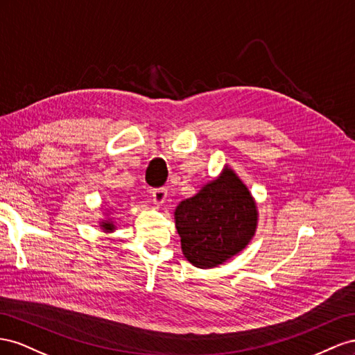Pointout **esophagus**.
Here are the masks:
<instances>
[{"label":"esophagus","mask_w":355,"mask_h":355,"mask_svg":"<svg viewBox=\"0 0 355 355\" xmlns=\"http://www.w3.org/2000/svg\"><path fill=\"white\" fill-rule=\"evenodd\" d=\"M151 196H153L155 204L157 207H160L162 204H165V200L168 198V191H166V189H156L151 191Z\"/></svg>","instance_id":"obj_1"}]
</instances>
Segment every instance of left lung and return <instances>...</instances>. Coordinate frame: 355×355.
Wrapping results in <instances>:
<instances>
[{
	"label": "left lung",
	"mask_w": 355,
	"mask_h": 355,
	"mask_svg": "<svg viewBox=\"0 0 355 355\" xmlns=\"http://www.w3.org/2000/svg\"><path fill=\"white\" fill-rule=\"evenodd\" d=\"M174 220L187 261L211 269L250 244L257 230L259 209L244 181L225 165L217 178L180 202Z\"/></svg>",
	"instance_id": "8db88e82"
}]
</instances>
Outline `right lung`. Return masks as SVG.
Listing matches in <instances>:
<instances>
[{
    "label": "right lung",
    "mask_w": 355,
    "mask_h": 355,
    "mask_svg": "<svg viewBox=\"0 0 355 355\" xmlns=\"http://www.w3.org/2000/svg\"><path fill=\"white\" fill-rule=\"evenodd\" d=\"M110 211L105 212V218L99 220V229L104 232V234H113V232L116 230V223H114V218L110 217Z\"/></svg>",
    "instance_id": "1"
}]
</instances>
